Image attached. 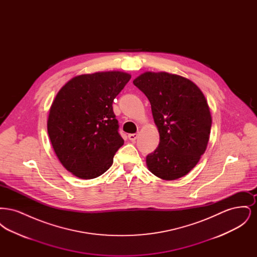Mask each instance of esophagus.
Returning <instances> with one entry per match:
<instances>
[{"label": "esophagus", "instance_id": "34e87169", "mask_svg": "<svg viewBox=\"0 0 257 257\" xmlns=\"http://www.w3.org/2000/svg\"><path fill=\"white\" fill-rule=\"evenodd\" d=\"M138 136H139V135L137 134V133H135V134L129 135V136H128V138H129V140H130V141H132V142H135V141L137 140Z\"/></svg>", "mask_w": 257, "mask_h": 257}]
</instances>
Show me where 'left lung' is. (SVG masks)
Returning <instances> with one entry per match:
<instances>
[{"instance_id":"obj_1","label":"left lung","mask_w":257,"mask_h":257,"mask_svg":"<svg viewBox=\"0 0 257 257\" xmlns=\"http://www.w3.org/2000/svg\"><path fill=\"white\" fill-rule=\"evenodd\" d=\"M133 84L148 98L160 143L147 156L149 171L175 180L192 171L207 147L212 118L207 101L192 81L167 72H146Z\"/></svg>"}]
</instances>
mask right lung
Returning a JSON list of instances; mask_svg holds the SVG:
<instances>
[{"label":"right lung","mask_w":257,"mask_h":257,"mask_svg":"<svg viewBox=\"0 0 257 257\" xmlns=\"http://www.w3.org/2000/svg\"><path fill=\"white\" fill-rule=\"evenodd\" d=\"M130 79L119 71L80 75L58 92L47 130L58 158L75 176L96 178L112 165L124 144L112 102Z\"/></svg>","instance_id":"right-lung-1"}]
</instances>
